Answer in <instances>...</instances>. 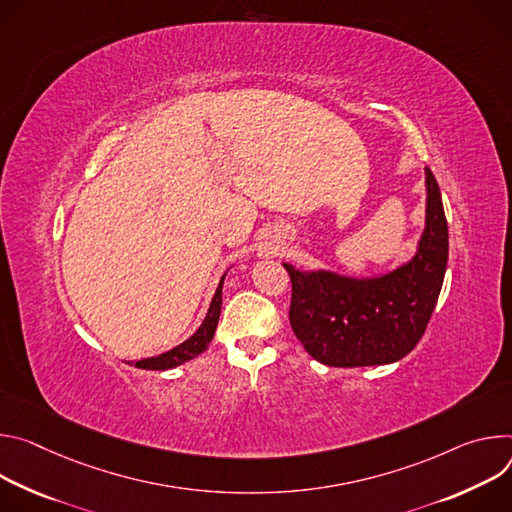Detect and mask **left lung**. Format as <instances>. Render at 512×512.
Returning a JSON list of instances; mask_svg holds the SVG:
<instances>
[{"label":"left lung","mask_w":512,"mask_h":512,"mask_svg":"<svg viewBox=\"0 0 512 512\" xmlns=\"http://www.w3.org/2000/svg\"><path fill=\"white\" fill-rule=\"evenodd\" d=\"M425 230L415 254L376 276L301 270L282 262L293 282L291 327L325 366L392 364L417 344L437 305L447 268V221L439 185L425 168Z\"/></svg>","instance_id":"left-lung-1"}]
</instances>
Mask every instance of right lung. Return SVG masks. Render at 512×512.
<instances>
[{
  "mask_svg": "<svg viewBox=\"0 0 512 512\" xmlns=\"http://www.w3.org/2000/svg\"><path fill=\"white\" fill-rule=\"evenodd\" d=\"M225 274L227 272H223V276L219 278L217 291L211 299V305H209L207 315H205L203 323L199 325V329L189 339H185L183 344L175 346L173 350L136 362V368H142V370H170V368H177V366L197 358L199 354H203L207 350V346L211 344V339L215 335V327H217V321H219V315H221V295H223Z\"/></svg>",
  "mask_w": 512,
  "mask_h": 512,
  "instance_id": "right-lung-1",
  "label": "right lung"
}]
</instances>
